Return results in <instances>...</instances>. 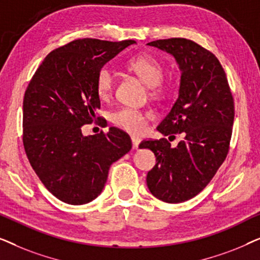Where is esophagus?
<instances>
[{"instance_id": "obj_1", "label": "esophagus", "mask_w": 260, "mask_h": 260, "mask_svg": "<svg viewBox=\"0 0 260 260\" xmlns=\"http://www.w3.org/2000/svg\"><path fill=\"white\" fill-rule=\"evenodd\" d=\"M131 142H133V148L136 150L140 147V143H141V140L138 137H131Z\"/></svg>"}]
</instances>
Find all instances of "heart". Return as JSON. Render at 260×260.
<instances>
[{
  "label": "heart",
  "instance_id": "b5f03b06",
  "mask_svg": "<svg viewBox=\"0 0 260 260\" xmlns=\"http://www.w3.org/2000/svg\"><path fill=\"white\" fill-rule=\"evenodd\" d=\"M127 69L134 72L140 79L150 87L151 94L157 95L162 92L161 81L163 79L162 63L150 54H140L127 61ZM115 87V73L110 67L105 66L99 70L95 78V90L98 97L105 101L112 94ZM150 115L141 110L133 108H122L111 115L113 124L130 134H142L147 127Z\"/></svg>",
  "mask_w": 260,
  "mask_h": 260
}]
</instances>
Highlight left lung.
Instances as JSON below:
<instances>
[{
    "label": "left lung",
    "mask_w": 260,
    "mask_h": 260,
    "mask_svg": "<svg viewBox=\"0 0 260 260\" xmlns=\"http://www.w3.org/2000/svg\"><path fill=\"white\" fill-rule=\"evenodd\" d=\"M172 54L181 71L179 97L157 130L182 134L175 148L166 138L143 141L156 156L147 175L150 193L168 204L198 195L213 179L229 152L234 103L221 63L212 52L183 38L147 44Z\"/></svg>",
    "instance_id": "1"
}]
</instances>
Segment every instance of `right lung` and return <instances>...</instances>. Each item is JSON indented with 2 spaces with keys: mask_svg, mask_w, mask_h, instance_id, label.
<instances>
[{
  "mask_svg": "<svg viewBox=\"0 0 260 260\" xmlns=\"http://www.w3.org/2000/svg\"><path fill=\"white\" fill-rule=\"evenodd\" d=\"M134 40L78 39L52 51L31 78L23 98V145L44 186L70 205L94 200L110 166L131 150L129 135L117 127L84 136L101 109L99 70Z\"/></svg>",
  "mask_w": 260,
  "mask_h": 260,
  "instance_id": "obj_1",
  "label": "right lung"
}]
</instances>
